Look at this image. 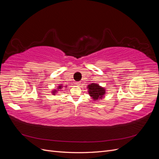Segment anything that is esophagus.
I'll return each mask as SVG.
<instances>
[{
	"label": "esophagus",
	"instance_id": "1",
	"mask_svg": "<svg viewBox=\"0 0 159 159\" xmlns=\"http://www.w3.org/2000/svg\"><path fill=\"white\" fill-rule=\"evenodd\" d=\"M75 84H76L77 85H78V86H80V84H81V82H80V81H78V82H76Z\"/></svg>",
	"mask_w": 159,
	"mask_h": 159
}]
</instances>
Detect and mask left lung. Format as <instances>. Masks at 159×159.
Instances as JSON below:
<instances>
[{
  "instance_id": "left-lung-1",
  "label": "left lung",
  "mask_w": 159,
  "mask_h": 159,
  "mask_svg": "<svg viewBox=\"0 0 159 159\" xmlns=\"http://www.w3.org/2000/svg\"><path fill=\"white\" fill-rule=\"evenodd\" d=\"M89 89V94L92 99L97 100L98 99H102L103 95L105 93V90L98 84L92 83L88 86Z\"/></svg>"
}]
</instances>
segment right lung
I'll return each mask as SVG.
<instances>
[{
  "label": "right lung",
  "instance_id": "1",
  "mask_svg": "<svg viewBox=\"0 0 159 159\" xmlns=\"http://www.w3.org/2000/svg\"><path fill=\"white\" fill-rule=\"evenodd\" d=\"M61 88H62V86L61 85H59L58 86V89H61ZM57 91H53V94H55V93Z\"/></svg>",
  "mask_w": 159,
  "mask_h": 159
}]
</instances>
